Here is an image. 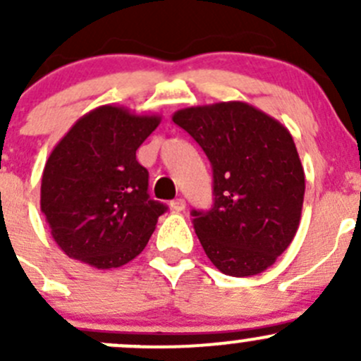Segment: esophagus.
<instances>
[{
	"label": "esophagus",
	"instance_id": "1",
	"mask_svg": "<svg viewBox=\"0 0 361 361\" xmlns=\"http://www.w3.org/2000/svg\"><path fill=\"white\" fill-rule=\"evenodd\" d=\"M171 209L174 211V213H181V211L185 209V207H187V202H185V199H174V201H171Z\"/></svg>",
	"mask_w": 361,
	"mask_h": 361
}]
</instances>
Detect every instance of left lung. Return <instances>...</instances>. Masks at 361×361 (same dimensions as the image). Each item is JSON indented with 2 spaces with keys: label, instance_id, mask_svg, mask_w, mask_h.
<instances>
[{
  "label": "left lung",
  "instance_id": "1",
  "mask_svg": "<svg viewBox=\"0 0 361 361\" xmlns=\"http://www.w3.org/2000/svg\"><path fill=\"white\" fill-rule=\"evenodd\" d=\"M173 122L213 167V207L192 211L207 258L227 276L260 274L288 248L300 224L305 176L292 134L241 101L183 108Z\"/></svg>",
  "mask_w": 361,
  "mask_h": 361
}]
</instances>
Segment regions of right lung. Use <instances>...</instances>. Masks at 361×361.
Wrapping results in <instances>:
<instances>
[{"mask_svg":"<svg viewBox=\"0 0 361 361\" xmlns=\"http://www.w3.org/2000/svg\"><path fill=\"white\" fill-rule=\"evenodd\" d=\"M159 123V115L104 104L80 116L56 145L39 206L69 258L115 269L145 250L167 207L148 195V171L136 150Z\"/></svg>","mask_w":361,"mask_h":361,"instance_id":"right-lung-1","label":"right lung"}]
</instances>
